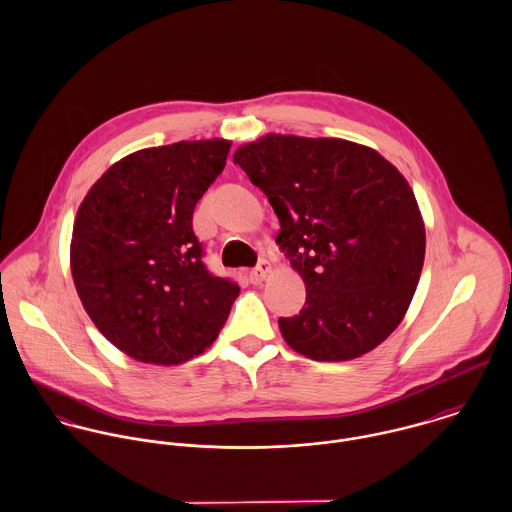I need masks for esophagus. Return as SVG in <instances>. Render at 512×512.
I'll return each mask as SVG.
<instances>
[{
  "label": "esophagus",
  "mask_w": 512,
  "mask_h": 512,
  "mask_svg": "<svg viewBox=\"0 0 512 512\" xmlns=\"http://www.w3.org/2000/svg\"><path fill=\"white\" fill-rule=\"evenodd\" d=\"M268 274H270V262L268 260H260L258 266L250 270V282L252 284H260L262 280H266Z\"/></svg>",
  "instance_id": "34e87169"
}]
</instances>
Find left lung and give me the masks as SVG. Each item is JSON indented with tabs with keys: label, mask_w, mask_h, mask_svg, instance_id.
<instances>
[{
	"label": "left lung",
	"mask_w": 512,
	"mask_h": 512,
	"mask_svg": "<svg viewBox=\"0 0 512 512\" xmlns=\"http://www.w3.org/2000/svg\"><path fill=\"white\" fill-rule=\"evenodd\" d=\"M280 219L276 238L305 282L280 317L293 351L351 361L402 321L420 282L426 228L402 173L378 151L337 138L268 134L234 153Z\"/></svg>",
	"instance_id": "left-lung-1"
}]
</instances>
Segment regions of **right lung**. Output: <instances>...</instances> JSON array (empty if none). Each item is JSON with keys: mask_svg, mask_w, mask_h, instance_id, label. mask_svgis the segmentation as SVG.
<instances>
[{"mask_svg": "<svg viewBox=\"0 0 512 512\" xmlns=\"http://www.w3.org/2000/svg\"><path fill=\"white\" fill-rule=\"evenodd\" d=\"M230 142L147 147L114 163L88 191L71 242L78 297L128 357L181 365L201 355L238 297L203 264L193 213L226 165Z\"/></svg>", "mask_w": 512, "mask_h": 512, "instance_id": "add662e5", "label": "right lung"}]
</instances>
